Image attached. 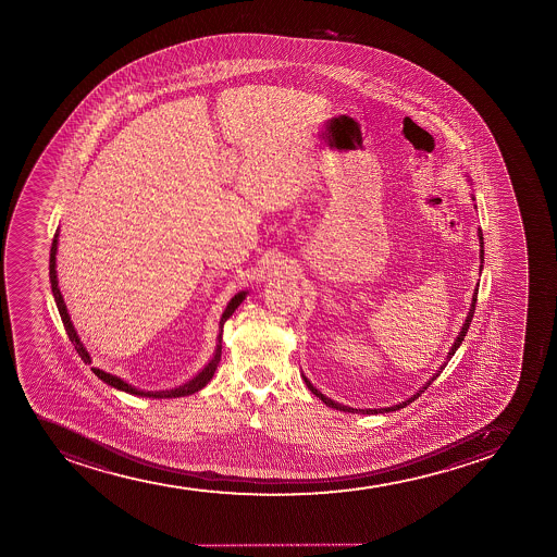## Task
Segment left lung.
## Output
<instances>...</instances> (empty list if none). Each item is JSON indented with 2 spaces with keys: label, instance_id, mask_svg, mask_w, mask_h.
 Masks as SVG:
<instances>
[{
  "label": "left lung",
  "instance_id": "1",
  "mask_svg": "<svg viewBox=\"0 0 557 557\" xmlns=\"http://www.w3.org/2000/svg\"><path fill=\"white\" fill-rule=\"evenodd\" d=\"M480 242H481L480 258H481V263H483V234H481V231H480ZM481 268H483V265H481ZM475 302H478V288L473 289L472 307H470V312H468L467 323H465V325H462V329H460L459 336H457V339H455L454 347H451V351H449L448 358L454 357L455 351H457V349H459L460 344H462V339H465V336H467L468 329H470V323H472L473 310H475ZM302 377H305V375H302ZM436 377H438V373H436V375H433V379H431V381H429V383L425 384V386H423L422 391L416 392L414 396L409 397V399H407V401H404V404L394 405V407H386V409H368V410H360V409L357 410V409H351V407H346V405L334 404L333 399H329V397L323 396V394H321V392L318 391V388H313L312 383H310V381H308L307 377H305V383H307L308 391L312 392L313 396L320 397L321 401H323V404H325L326 407H333V409H336V410H344V412H352V414H355V412H366V414H379V412H391V410L404 409V407H407V405L412 404V401H414V399H418V397L422 396L423 392L428 391L429 384L433 383V381H435Z\"/></svg>",
  "mask_w": 557,
  "mask_h": 557
}]
</instances>
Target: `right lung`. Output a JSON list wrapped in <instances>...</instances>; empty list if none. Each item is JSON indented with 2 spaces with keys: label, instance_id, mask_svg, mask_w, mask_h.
Segmentation results:
<instances>
[{
  "label": "right lung",
  "instance_id": "obj_1",
  "mask_svg": "<svg viewBox=\"0 0 557 557\" xmlns=\"http://www.w3.org/2000/svg\"><path fill=\"white\" fill-rule=\"evenodd\" d=\"M58 236L59 232H55V236H53V244H51L50 250V282H51V292H53V297H55V302H58L59 313H61V320H63L64 331L69 334V338H71L72 344L76 347L77 355L82 357L84 362L90 364L89 352L85 351V347L82 346V342L77 338L76 331H74V326L71 323V315L66 312V307H64L63 297H61V292L58 288V275H55V252H58ZM245 299V292L242 294L234 295V299L228 302V307L224 310L223 318L219 321V329H221V333H219V346L215 349V357L211 358L210 364L206 366L205 370L200 371L197 377L191 379L189 383L184 384V386H180V388H174V391H165V392H143L137 391L135 386L132 384L124 383L122 379L115 377V375H111V373H106V371L98 370V368H92V371L97 373L98 379H102L103 383H108L109 386H113V388H119V391L128 392V394H135V396H145V397H182L189 396V394H195V392H199L200 388H205L206 384L210 383V379L213 377V373H215V368H218L219 360H221V338H223V325L224 321L231 318L234 310H236L242 301Z\"/></svg>",
  "mask_w": 557,
  "mask_h": 557
}]
</instances>
